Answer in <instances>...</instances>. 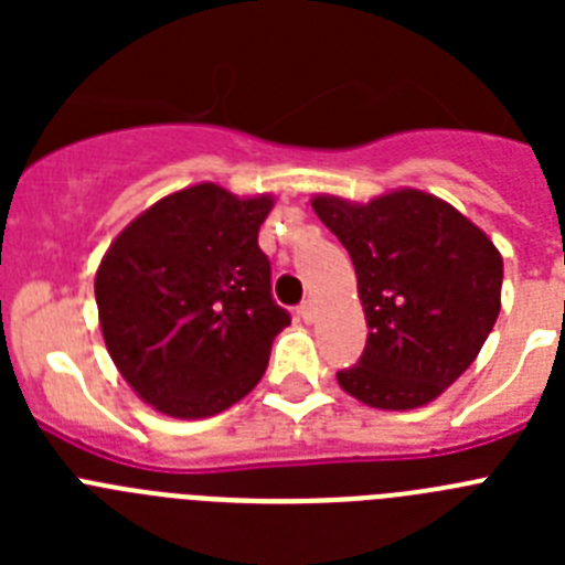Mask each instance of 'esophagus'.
Returning <instances> with one entry per match:
<instances>
[{
  "label": "esophagus",
  "mask_w": 565,
  "mask_h": 565,
  "mask_svg": "<svg viewBox=\"0 0 565 565\" xmlns=\"http://www.w3.org/2000/svg\"><path fill=\"white\" fill-rule=\"evenodd\" d=\"M299 317H302V322H308V326H311L313 317H317V302H313V299H306V302L299 306Z\"/></svg>",
  "instance_id": "1"
}]
</instances>
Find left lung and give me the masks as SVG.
Returning a JSON list of instances; mask_svg holds the SVG:
<instances>
[{"instance_id": "1", "label": "left lung", "mask_w": 565, "mask_h": 565, "mask_svg": "<svg viewBox=\"0 0 565 565\" xmlns=\"http://www.w3.org/2000/svg\"><path fill=\"white\" fill-rule=\"evenodd\" d=\"M311 206L351 254L367 322L362 359L337 373L339 387L376 411L436 402L476 362L501 313L495 243L422 189L367 203L313 194Z\"/></svg>"}]
</instances>
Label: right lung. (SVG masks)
Instances as JSON below:
<instances>
[{
  "mask_svg": "<svg viewBox=\"0 0 565 565\" xmlns=\"http://www.w3.org/2000/svg\"><path fill=\"white\" fill-rule=\"evenodd\" d=\"M274 194L194 183L143 209L96 271L98 326L124 382L169 418H209L257 387L291 322L257 234Z\"/></svg>",
  "mask_w": 565,
  "mask_h": 565,
  "instance_id": "1",
  "label": "right lung"
}]
</instances>
